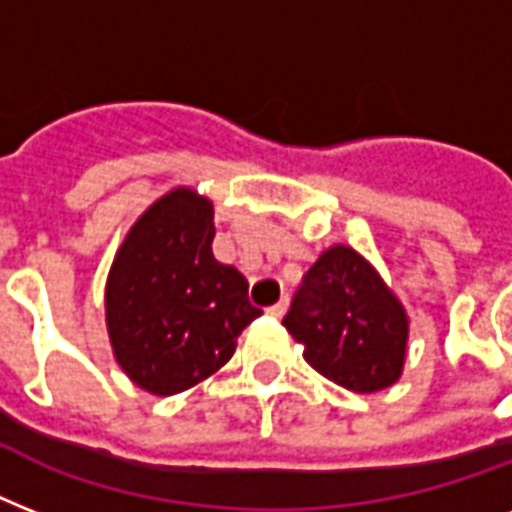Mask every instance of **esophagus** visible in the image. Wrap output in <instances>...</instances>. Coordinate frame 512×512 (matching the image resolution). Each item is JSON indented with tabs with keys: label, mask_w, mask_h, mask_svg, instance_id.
I'll use <instances>...</instances> for the list:
<instances>
[{
	"label": "esophagus",
	"mask_w": 512,
	"mask_h": 512,
	"mask_svg": "<svg viewBox=\"0 0 512 512\" xmlns=\"http://www.w3.org/2000/svg\"><path fill=\"white\" fill-rule=\"evenodd\" d=\"M287 305H289L287 297H281L279 303L271 305V308H268V313H271L273 319H281V316H284V313H287Z\"/></svg>",
	"instance_id": "1"
}]
</instances>
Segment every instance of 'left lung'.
<instances>
[{
    "label": "left lung",
    "mask_w": 512,
    "mask_h": 512,
    "mask_svg": "<svg viewBox=\"0 0 512 512\" xmlns=\"http://www.w3.org/2000/svg\"><path fill=\"white\" fill-rule=\"evenodd\" d=\"M281 324L316 372L353 393L388 388L401 374L404 308L350 247H332L308 268Z\"/></svg>",
    "instance_id": "8db88e82"
}]
</instances>
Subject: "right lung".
<instances>
[{
	"instance_id": "add662e5",
	"label": "right lung",
	"mask_w": 512,
	"mask_h": 512,
	"mask_svg": "<svg viewBox=\"0 0 512 512\" xmlns=\"http://www.w3.org/2000/svg\"><path fill=\"white\" fill-rule=\"evenodd\" d=\"M212 204L177 188L140 217L114 260L106 289L108 335L135 385L172 396L233 356L260 316L247 279L212 255Z\"/></svg>"
}]
</instances>
